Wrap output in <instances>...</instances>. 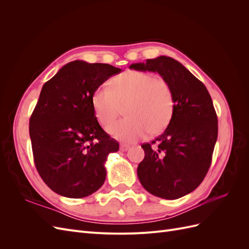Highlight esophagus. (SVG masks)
I'll return each instance as SVG.
<instances>
[{
    "instance_id": "obj_1",
    "label": "esophagus",
    "mask_w": 249,
    "mask_h": 249,
    "mask_svg": "<svg viewBox=\"0 0 249 249\" xmlns=\"http://www.w3.org/2000/svg\"><path fill=\"white\" fill-rule=\"evenodd\" d=\"M120 150H122V152H126L127 149L130 148V146L129 145H125V144H120Z\"/></svg>"
}]
</instances>
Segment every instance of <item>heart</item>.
<instances>
[{
	"label": "heart",
	"instance_id": "heart-1",
	"mask_svg": "<svg viewBox=\"0 0 249 249\" xmlns=\"http://www.w3.org/2000/svg\"><path fill=\"white\" fill-rule=\"evenodd\" d=\"M95 117L108 126L124 107V119L112 124L108 131L124 142H135L148 133L162 132L170 122L175 109L173 92L163 78L138 71H127L114 77L110 87H97L91 96Z\"/></svg>",
	"mask_w": 249,
	"mask_h": 249
}]
</instances>
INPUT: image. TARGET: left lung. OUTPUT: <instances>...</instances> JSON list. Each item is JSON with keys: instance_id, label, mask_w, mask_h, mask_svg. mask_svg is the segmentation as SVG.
<instances>
[{"instance_id": "left-lung-1", "label": "left lung", "mask_w": 249, "mask_h": 249, "mask_svg": "<svg viewBox=\"0 0 249 249\" xmlns=\"http://www.w3.org/2000/svg\"><path fill=\"white\" fill-rule=\"evenodd\" d=\"M130 69L158 72L171 86L172 117L161 136L141 145L145 157L137 176L150 194L178 199L196 189L210 168L218 135L212 99L206 86L171 57L147 59Z\"/></svg>"}]
</instances>
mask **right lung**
I'll return each instance as SVG.
<instances>
[{
  "instance_id": "1",
  "label": "right lung",
  "mask_w": 249,
  "mask_h": 249,
  "mask_svg": "<svg viewBox=\"0 0 249 249\" xmlns=\"http://www.w3.org/2000/svg\"><path fill=\"white\" fill-rule=\"evenodd\" d=\"M120 71L110 64L74 60L42 86L29 132L36 169L57 194L86 197L106 179L105 163L119 144L97 122L91 96Z\"/></svg>"
}]
</instances>
